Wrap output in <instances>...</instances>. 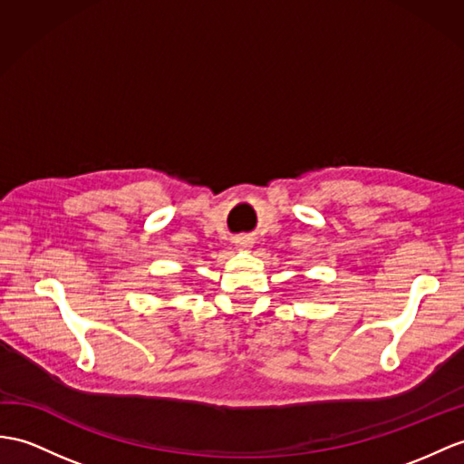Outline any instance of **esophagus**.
<instances>
[{
    "instance_id": "1",
    "label": "esophagus",
    "mask_w": 464,
    "mask_h": 464,
    "mask_svg": "<svg viewBox=\"0 0 464 464\" xmlns=\"http://www.w3.org/2000/svg\"><path fill=\"white\" fill-rule=\"evenodd\" d=\"M236 246H238L240 250H250V247H252V244L247 238H238V240H236Z\"/></svg>"
}]
</instances>
